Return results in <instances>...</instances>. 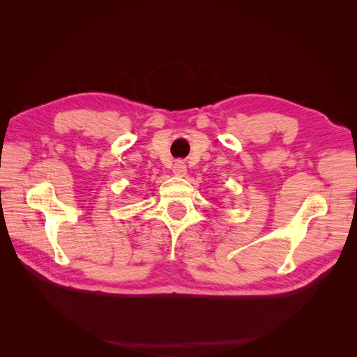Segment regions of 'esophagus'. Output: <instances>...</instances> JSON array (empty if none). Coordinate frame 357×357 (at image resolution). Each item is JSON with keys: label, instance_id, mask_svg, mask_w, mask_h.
<instances>
[{"label": "esophagus", "instance_id": "esophagus-1", "mask_svg": "<svg viewBox=\"0 0 357 357\" xmlns=\"http://www.w3.org/2000/svg\"><path fill=\"white\" fill-rule=\"evenodd\" d=\"M172 172H174L176 176L178 177H183L186 174V164L183 160H176L174 167H172Z\"/></svg>", "mask_w": 357, "mask_h": 357}]
</instances>
